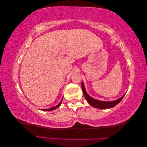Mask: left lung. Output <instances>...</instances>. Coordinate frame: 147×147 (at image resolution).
<instances>
[{"mask_svg":"<svg viewBox=\"0 0 147 147\" xmlns=\"http://www.w3.org/2000/svg\"><path fill=\"white\" fill-rule=\"evenodd\" d=\"M82 89L84 95V97L86 99V100L88 101V102L91 105V106L94 107L95 108H97V109H110V108H112L115 107L116 105H117L120 101H121L122 98H124V95L122 96L118 99L117 100L113 101H99L96 100L95 99L92 98L91 97L89 96L87 94V92L85 90L84 86V84L82 82Z\"/></svg>","mask_w":147,"mask_h":147,"instance_id":"1","label":"left lung"}]
</instances>
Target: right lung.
<instances>
[{
	"mask_svg": "<svg viewBox=\"0 0 147 147\" xmlns=\"http://www.w3.org/2000/svg\"><path fill=\"white\" fill-rule=\"evenodd\" d=\"M62 100H63V98H62ZM62 100H61V101H60V103H59L57 106H56V107H53V108H50V109H43V110H45V111H48V110H49V111H51V110H55V109H57V108L59 107V105H61Z\"/></svg>",
	"mask_w": 147,
	"mask_h": 147,
	"instance_id": "add662e5",
	"label": "right lung"
}]
</instances>
